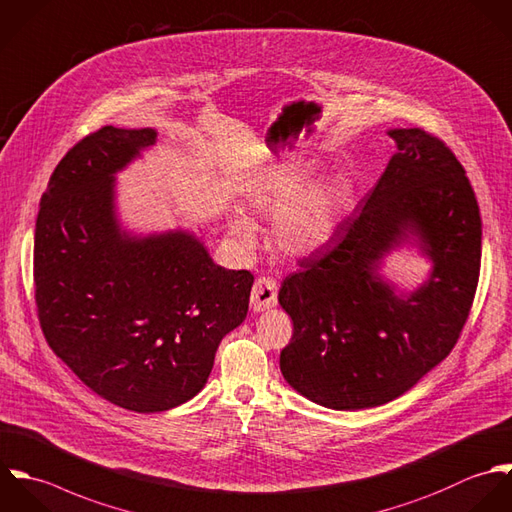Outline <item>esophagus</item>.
Masks as SVG:
<instances>
[{
  "instance_id": "1",
  "label": "esophagus",
  "mask_w": 512,
  "mask_h": 512,
  "mask_svg": "<svg viewBox=\"0 0 512 512\" xmlns=\"http://www.w3.org/2000/svg\"><path fill=\"white\" fill-rule=\"evenodd\" d=\"M278 304V284L272 278H258L252 286V296H250V306L254 312H264L270 310Z\"/></svg>"
}]
</instances>
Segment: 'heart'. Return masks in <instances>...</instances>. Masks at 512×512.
I'll use <instances>...</instances> for the list:
<instances>
[{
  "label": "heart",
  "instance_id": "b5f03b06",
  "mask_svg": "<svg viewBox=\"0 0 512 512\" xmlns=\"http://www.w3.org/2000/svg\"><path fill=\"white\" fill-rule=\"evenodd\" d=\"M298 169H276L262 176L248 190V206L254 214L274 222V246L292 258H306L322 250L336 234L341 218V190L334 182H316ZM232 236L242 248L254 246V226L240 214L228 218Z\"/></svg>",
  "mask_w": 512,
  "mask_h": 512
}]
</instances>
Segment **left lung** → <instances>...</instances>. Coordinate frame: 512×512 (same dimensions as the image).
<instances>
[{
  "label": "left lung",
  "mask_w": 512,
  "mask_h": 512,
  "mask_svg": "<svg viewBox=\"0 0 512 512\" xmlns=\"http://www.w3.org/2000/svg\"><path fill=\"white\" fill-rule=\"evenodd\" d=\"M397 153L332 246L300 262L278 302L294 322L280 353L284 379L338 411L389 403L455 347L481 270V214L453 151L423 129H391ZM403 241L434 268L411 295L378 274Z\"/></svg>",
  "instance_id": "8db88e82"
}]
</instances>
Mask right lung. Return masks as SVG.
Wrapping results in <instances>:
<instances>
[{"label": "right lung", "mask_w": 512, "mask_h": 512, "mask_svg": "<svg viewBox=\"0 0 512 512\" xmlns=\"http://www.w3.org/2000/svg\"><path fill=\"white\" fill-rule=\"evenodd\" d=\"M155 129L103 127L55 167L35 222L33 282L43 336L103 399L159 413L206 383L238 328L254 276L212 262L188 230L133 236L115 212V172Z\"/></svg>", "instance_id": "1"}]
</instances>
